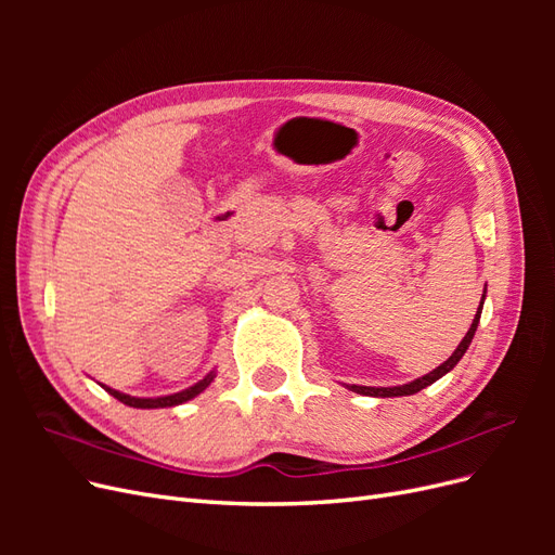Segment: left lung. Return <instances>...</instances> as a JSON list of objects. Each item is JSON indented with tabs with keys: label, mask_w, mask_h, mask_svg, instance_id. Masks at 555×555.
<instances>
[{
	"label": "left lung",
	"mask_w": 555,
	"mask_h": 555,
	"mask_svg": "<svg viewBox=\"0 0 555 555\" xmlns=\"http://www.w3.org/2000/svg\"><path fill=\"white\" fill-rule=\"evenodd\" d=\"M483 298H486V289H483V294H481V304H479V308H477V314H475V319H473V324H469V331L465 333V338L461 340V345H459L456 349H453V354H451L444 363H440L438 367H435V371H430L428 375L418 377V379H414V382L398 384V386H359V384H349L347 389L354 391V393H361V396H373V398H398V396H412V393H416V391L426 389V386H430L433 382H438L440 377H444L449 371H453V367H456V363L463 359V354L467 351L469 343H473L475 333H477V326H479V319H481Z\"/></svg>",
	"instance_id": "obj_1"
}]
</instances>
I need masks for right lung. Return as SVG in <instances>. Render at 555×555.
<instances>
[{"label":"right lung","mask_w":555,"mask_h":555,"mask_svg":"<svg viewBox=\"0 0 555 555\" xmlns=\"http://www.w3.org/2000/svg\"><path fill=\"white\" fill-rule=\"evenodd\" d=\"M217 377L215 371H210L204 379H198L196 384H192L190 389H182L178 393H171V396H157V398H137V396H129V393H122V391H115L111 389V386L102 384V389H106L113 398H117L120 402H125V405L129 408H139V410H157V408H176V405H182V402H188L192 398H196L198 393H204L210 382Z\"/></svg>","instance_id":"obj_1"}]
</instances>
